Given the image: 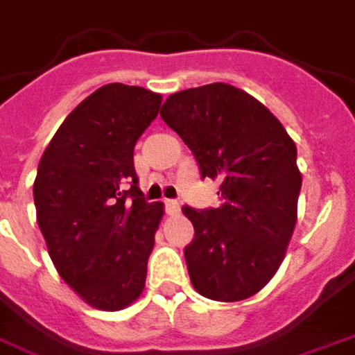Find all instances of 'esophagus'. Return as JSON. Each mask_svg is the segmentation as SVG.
I'll use <instances>...</instances> for the list:
<instances>
[{"label":"esophagus","instance_id":"34e87169","mask_svg":"<svg viewBox=\"0 0 355 355\" xmlns=\"http://www.w3.org/2000/svg\"><path fill=\"white\" fill-rule=\"evenodd\" d=\"M165 211H167L168 216H177L178 211H180V204H178L177 200H165Z\"/></svg>","mask_w":355,"mask_h":355}]
</instances>
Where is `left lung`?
I'll return each mask as SVG.
<instances>
[{"label":"left lung","instance_id":"8db88e82","mask_svg":"<svg viewBox=\"0 0 355 355\" xmlns=\"http://www.w3.org/2000/svg\"><path fill=\"white\" fill-rule=\"evenodd\" d=\"M161 118L194 153L202 178L221 182L219 208L182 214L190 282L214 301H243L274 278L297 221V147L260 101L227 83L173 93Z\"/></svg>","mask_w":355,"mask_h":355}]
</instances>
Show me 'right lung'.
<instances>
[{
    "label": "right lung",
    "mask_w": 355,
    "mask_h": 355,
    "mask_svg": "<svg viewBox=\"0 0 355 355\" xmlns=\"http://www.w3.org/2000/svg\"><path fill=\"white\" fill-rule=\"evenodd\" d=\"M161 95L108 83L79 103L44 149L35 178L36 221L58 274L101 311L144 291L163 204L137 187L134 147Z\"/></svg>",
    "instance_id": "add662e5"
}]
</instances>
